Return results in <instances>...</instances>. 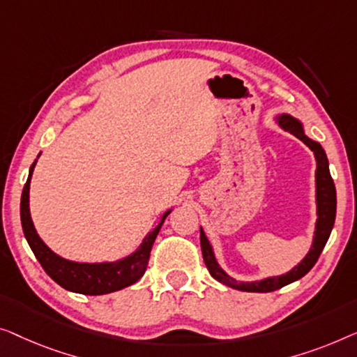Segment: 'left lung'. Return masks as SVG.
I'll use <instances>...</instances> for the list:
<instances>
[{"label":"left lung","instance_id":"obj_1","mask_svg":"<svg viewBox=\"0 0 357 357\" xmlns=\"http://www.w3.org/2000/svg\"><path fill=\"white\" fill-rule=\"evenodd\" d=\"M278 124L283 129H288L293 132L296 137L303 140L307 147L312 150L315 155V162H317V169H315V204H317V222H315V231H314V241L310 245L309 252L301 262L296 265L293 270L288 273L280 275V277H268L260 281H236L231 278L225 270L220 267L217 259H215L212 244L205 236L204 229L200 228V248H202L204 262L207 265L210 275L220 283L229 286V288L248 291V293H268V291H275L283 288V286L293 283V281L303 278L310 268L317 262L320 254L327 244L330 238L331 229L335 225L336 217V189L335 183L331 179L330 169H328V158L322 145L315 140L309 139L304 132L303 123L291 116V114H280L277 118Z\"/></svg>","mask_w":357,"mask_h":357}]
</instances>
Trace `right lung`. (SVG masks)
I'll list each match as a JSON object with an SVG mask.
<instances>
[{"label":"right lung","instance_id":"1","mask_svg":"<svg viewBox=\"0 0 357 357\" xmlns=\"http://www.w3.org/2000/svg\"><path fill=\"white\" fill-rule=\"evenodd\" d=\"M40 157V153H38ZM35 163H32L29 172L27 183L24 185L22 197H21V222L24 236H26L27 243L35 254V257L42 265L45 272L50 275L59 286L64 289L73 291V293L79 294H89V296H100L108 294L113 291H119L126 286L134 284L142 275L145 273L149 265V257L152 245L155 243L160 228L165 222V218L172 213V210L163 213L160 223L155 227L150 233L145 236L142 244L134 250L128 257L119 259L116 262H100V264H85V262H73V260H66L54 254L47 244L40 239V236L35 231L32 223V217H30L29 208V190H30V178H32Z\"/></svg>","mask_w":357,"mask_h":357}]
</instances>
